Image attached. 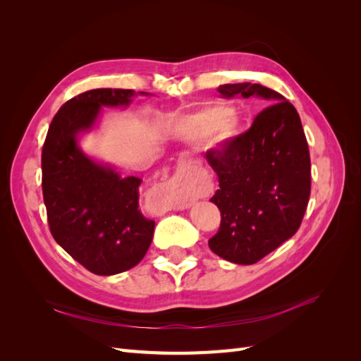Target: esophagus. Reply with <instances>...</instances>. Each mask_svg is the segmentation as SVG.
Returning <instances> with one entry per match:
<instances>
[{
    "mask_svg": "<svg viewBox=\"0 0 361 361\" xmlns=\"http://www.w3.org/2000/svg\"><path fill=\"white\" fill-rule=\"evenodd\" d=\"M185 162H190V159H185ZM161 206V209H166L167 206H162V204H159ZM191 206V203H183V204H178V206H173V209H187V207H190Z\"/></svg>",
    "mask_w": 361,
    "mask_h": 361,
    "instance_id": "esophagus-1",
    "label": "esophagus"
}]
</instances>
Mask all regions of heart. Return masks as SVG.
<instances>
[{"mask_svg": "<svg viewBox=\"0 0 361 361\" xmlns=\"http://www.w3.org/2000/svg\"><path fill=\"white\" fill-rule=\"evenodd\" d=\"M232 111L228 110L226 106H214V108H207L206 111H203L197 118H195L194 122V128L195 130H199V133L204 134V135H209L218 128H221L224 125V129L227 133H233L235 129V123L232 120L227 118L231 117ZM191 199V194L190 192H171L169 197L166 199V204H182V203H187Z\"/></svg>", "mask_w": 361, "mask_h": 361, "instance_id": "b5f03b06", "label": "heart"}]
</instances>
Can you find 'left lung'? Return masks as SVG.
Here are the masks:
<instances>
[{"instance_id": "8db88e82", "label": "left lung", "mask_w": 361, "mask_h": 361, "mask_svg": "<svg viewBox=\"0 0 361 361\" xmlns=\"http://www.w3.org/2000/svg\"><path fill=\"white\" fill-rule=\"evenodd\" d=\"M218 92L270 104L245 133L206 152L220 182L211 202L221 212L209 248L233 264L253 265L301 226L312 187L309 145L295 106L276 90L239 82Z\"/></svg>"}]
</instances>
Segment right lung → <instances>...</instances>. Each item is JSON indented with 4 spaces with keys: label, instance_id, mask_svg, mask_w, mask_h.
I'll return each instance as SVG.
<instances>
[{
    "label": "right lung",
    "instance_id": "1",
    "mask_svg": "<svg viewBox=\"0 0 361 361\" xmlns=\"http://www.w3.org/2000/svg\"><path fill=\"white\" fill-rule=\"evenodd\" d=\"M133 96V90L94 89L72 97L54 116L42 149V191L51 235L97 276L134 268L154 238L155 221L138 209L141 179L120 178L76 145V135L94 125L102 106H126Z\"/></svg>",
    "mask_w": 361,
    "mask_h": 361
}]
</instances>
